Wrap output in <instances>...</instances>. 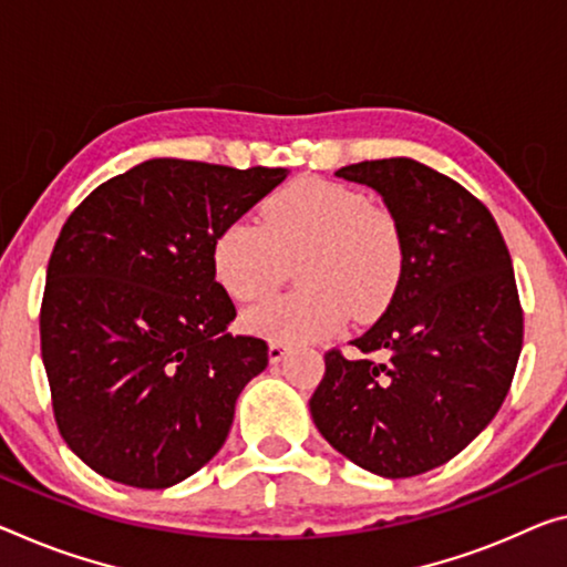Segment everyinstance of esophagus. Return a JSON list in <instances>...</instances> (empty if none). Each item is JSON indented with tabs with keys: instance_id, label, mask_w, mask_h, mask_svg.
Segmentation results:
<instances>
[{
	"instance_id": "obj_1",
	"label": "esophagus",
	"mask_w": 567,
	"mask_h": 567,
	"mask_svg": "<svg viewBox=\"0 0 567 567\" xmlns=\"http://www.w3.org/2000/svg\"><path fill=\"white\" fill-rule=\"evenodd\" d=\"M286 354H289V347H286L284 342L268 344V360H271V362H281Z\"/></svg>"
}]
</instances>
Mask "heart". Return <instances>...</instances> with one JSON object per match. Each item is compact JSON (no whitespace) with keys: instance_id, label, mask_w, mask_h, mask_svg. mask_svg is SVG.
<instances>
[{"instance_id":"obj_1","label":"heart","mask_w":567,"mask_h":567,"mask_svg":"<svg viewBox=\"0 0 567 567\" xmlns=\"http://www.w3.org/2000/svg\"><path fill=\"white\" fill-rule=\"evenodd\" d=\"M299 260V291L243 311V327L271 342L296 344L334 334L347 311L370 319L388 307L405 266V235L395 213L360 189L301 179L260 207V225H225L213 248L215 276L233 299L254 301Z\"/></svg>"}]
</instances>
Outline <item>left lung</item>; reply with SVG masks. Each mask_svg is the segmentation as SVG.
I'll return each mask as SVG.
<instances>
[{"instance_id":"obj_1","label":"left lung","mask_w":567,"mask_h":567,"mask_svg":"<svg viewBox=\"0 0 567 567\" xmlns=\"http://www.w3.org/2000/svg\"><path fill=\"white\" fill-rule=\"evenodd\" d=\"M337 177L372 187L395 213L405 266L385 313L352 339L360 360L324 354L309 411L357 466L388 478L431 472L492 423L515 378L522 307L509 250L492 213L421 162H360Z\"/></svg>"}]
</instances>
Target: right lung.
<instances>
[{"label": "right lung", "mask_w": 567, "mask_h": 567, "mask_svg": "<svg viewBox=\"0 0 567 567\" xmlns=\"http://www.w3.org/2000/svg\"><path fill=\"white\" fill-rule=\"evenodd\" d=\"M289 169L150 159L75 207L48 264L40 347L52 413L93 472L167 489L228 439L268 344L230 334L213 248Z\"/></svg>", "instance_id": "1"}]
</instances>
